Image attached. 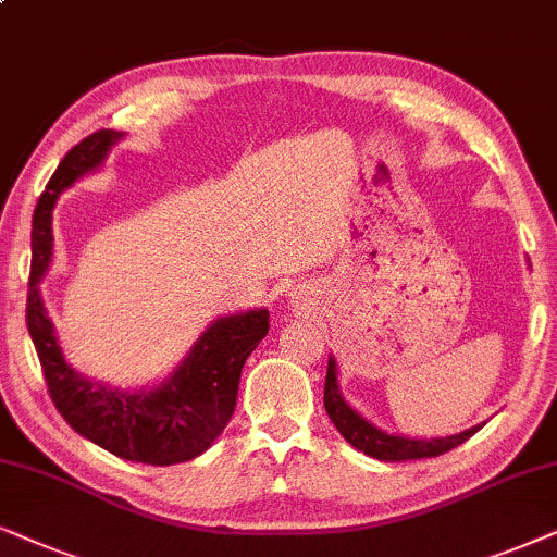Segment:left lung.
Returning <instances> with one entry per match:
<instances>
[{
  "mask_svg": "<svg viewBox=\"0 0 557 557\" xmlns=\"http://www.w3.org/2000/svg\"><path fill=\"white\" fill-rule=\"evenodd\" d=\"M323 405L325 412L333 425L344 438L351 443L356 450L361 454L380 458V461H418V458H435L448 454L456 446H461L471 438L476 430H481V425L463 430L458 435H448V438H430V441H414V438H403V435H387L382 433L380 428H374L372 422H367L361 418L359 412L351 410L344 403L338 392V382H336V361L329 359V372H325V392H323Z\"/></svg>",
  "mask_w": 557,
  "mask_h": 557,
  "instance_id": "8db88e82",
  "label": "left lung"
}]
</instances>
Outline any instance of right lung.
Segmentation results:
<instances>
[{
    "instance_id": "obj_1",
    "label": "right lung",
    "mask_w": 557,
    "mask_h": 557,
    "mask_svg": "<svg viewBox=\"0 0 557 557\" xmlns=\"http://www.w3.org/2000/svg\"><path fill=\"white\" fill-rule=\"evenodd\" d=\"M119 137L122 135L114 129H99L71 147L35 206L27 331L40 359L48 395L78 435L124 461L173 466L201 456L226 428L236 405L242 367L270 331V313L249 310L211 323L177 372L152 392L129 395L107 389L65 364L37 287L53 255V206L61 190L101 165Z\"/></svg>"
}]
</instances>
